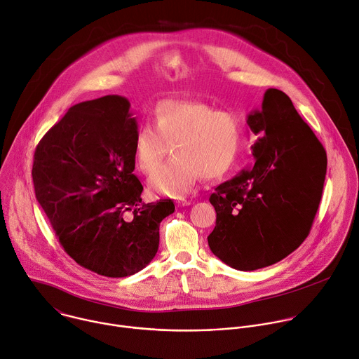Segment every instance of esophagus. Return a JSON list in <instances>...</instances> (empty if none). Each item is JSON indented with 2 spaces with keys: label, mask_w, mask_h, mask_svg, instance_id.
I'll use <instances>...</instances> for the list:
<instances>
[{
  "label": "esophagus",
  "mask_w": 359,
  "mask_h": 359,
  "mask_svg": "<svg viewBox=\"0 0 359 359\" xmlns=\"http://www.w3.org/2000/svg\"><path fill=\"white\" fill-rule=\"evenodd\" d=\"M176 204H177V206H180V208H184V206H189V204H191V201L186 200L183 197H179V198H176Z\"/></svg>",
  "instance_id": "esophagus-1"
}]
</instances>
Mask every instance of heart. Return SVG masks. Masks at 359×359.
<instances>
[{"label":"heart","mask_w":359,"mask_h":359,"mask_svg":"<svg viewBox=\"0 0 359 359\" xmlns=\"http://www.w3.org/2000/svg\"><path fill=\"white\" fill-rule=\"evenodd\" d=\"M241 136L237 115L204 102L168 99L155 109V126L142 123L136 130L135 159L142 172L151 175L173 146L176 158L150 179V186L161 194L183 196L200 176L215 179L231 168Z\"/></svg>","instance_id":"b5f03b06"}]
</instances>
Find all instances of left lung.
<instances>
[{
	"instance_id": "obj_1",
	"label": "left lung",
	"mask_w": 359,
	"mask_h": 359,
	"mask_svg": "<svg viewBox=\"0 0 359 359\" xmlns=\"http://www.w3.org/2000/svg\"><path fill=\"white\" fill-rule=\"evenodd\" d=\"M247 125L257 136L254 165L209 198L217 213L209 247L240 271L276 264L299 247L310 234L327 175L325 149L283 90L267 89Z\"/></svg>"
}]
</instances>
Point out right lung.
Listing matches in <instances>:
<instances>
[{
	"label": "right lung",
	"instance_id": "obj_1",
	"mask_svg": "<svg viewBox=\"0 0 359 359\" xmlns=\"http://www.w3.org/2000/svg\"><path fill=\"white\" fill-rule=\"evenodd\" d=\"M123 96L78 104L39 140L32 165L35 197L65 252L99 276L144 269L159 248L170 198L143 203L133 175L136 119Z\"/></svg>",
	"mask_w": 359,
	"mask_h": 359
}]
</instances>
